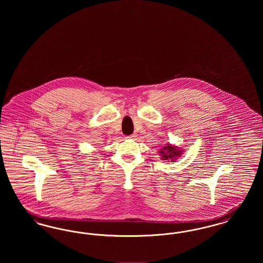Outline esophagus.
I'll return each mask as SVG.
<instances>
[{"label":"esophagus","instance_id":"1","mask_svg":"<svg viewBox=\"0 0 263 263\" xmlns=\"http://www.w3.org/2000/svg\"><path fill=\"white\" fill-rule=\"evenodd\" d=\"M136 137V135L135 134H132V135H130V136H127L125 137L126 139H134V138Z\"/></svg>","mask_w":263,"mask_h":263}]
</instances>
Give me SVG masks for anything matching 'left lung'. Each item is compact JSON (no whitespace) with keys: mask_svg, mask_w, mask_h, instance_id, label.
I'll return each instance as SVG.
<instances>
[{"mask_svg":"<svg viewBox=\"0 0 263 263\" xmlns=\"http://www.w3.org/2000/svg\"><path fill=\"white\" fill-rule=\"evenodd\" d=\"M158 153L162 157L163 161H171L172 163H174L182 155L183 151L175 145L165 144L160 148Z\"/></svg>","mask_w":263,"mask_h":263,"instance_id":"obj_1","label":"left lung"}]
</instances>
